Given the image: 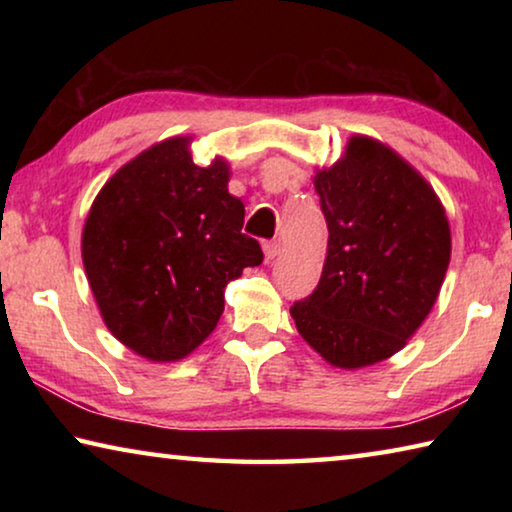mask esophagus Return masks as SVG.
<instances>
[{
	"label": "esophagus",
	"mask_w": 512,
	"mask_h": 512,
	"mask_svg": "<svg viewBox=\"0 0 512 512\" xmlns=\"http://www.w3.org/2000/svg\"><path fill=\"white\" fill-rule=\"evenodd\" d=\"M262 248H264L266 259H273L277 257V253H280V244H277V241H264Z\"/></svg>",
	"instance_id": "1"
}]
</instances>
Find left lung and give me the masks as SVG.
Masks as SVG:
<instances>
[{
  "label": "left lung",
  "mask_w": 512,
  "mask_h": 512,
  "mask_svg": "<svg viewBox=\"0 0 512 512\" xmlns=\"http://www.w3.org/2000/svg\"><path fill=\"white\" fill-rule=\"evenodd\" d=\"M314 185L327 257L291 316L332 366H370L402 350L436 302L452 253L447 216L427 180L370 137H352Z\"/></svg>",
  "instance_id": "left-lung-1"
}]
</instances>
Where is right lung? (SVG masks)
<instances>
[{
    "label": "right lung",
    "mask_w": 512,
    "mask_h": 512,
    "mask_svg": "<svg viewBox=\"0 0 512 512\" xmlns=\"http://www.w3.org/2000/svg\"><path fill=\"white\" fill-rule=\"evenodd\" d=\"M171 137L112 176L83 228V266L115 339L149 361H176L219 323L225 287L264 259L241 232L228 164L196 167Z\"/></svg>",
    "instance_id": "1"
}]
</instances>
